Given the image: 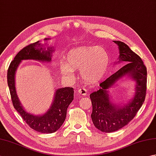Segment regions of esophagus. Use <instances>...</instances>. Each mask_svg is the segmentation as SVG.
Instances as JSON below:
<instances>
[{
    "instance_id": "obj_1",
    "label": "esophagus",
    "mask_w": 156,
    "mask_h": 156,
    "mask_svg": "<svg viewBox=\"0 0 156 156\" xmlns=\"http://www.w3.org/2000/svg\"><path fill=\"white\" fill-rule=\"evenodd\" d=\"M87 90L84 88H80L78 90V93L81 95H87Z\"/></svg>"
}]
</instances>
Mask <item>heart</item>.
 I'll return each mask as SVG.
<instances>
[{"instance_id": "heart-1", "label": "heart", "mask_w": 156, "mask_h": 156, "mask_svg": "<svg viewBox=\"0 0 156 156\" xmlns=\"http://www.w3.org/2000/svg\"><path fill=\"white\" fill-rule=\"evenodd\" d=\"M66 61L59 64L63 74L71 77L73 69H81L84 80L96 83L107 74L110 59L107 51L101 47H81L69 51Z\"/></svg>"}]
</instances>
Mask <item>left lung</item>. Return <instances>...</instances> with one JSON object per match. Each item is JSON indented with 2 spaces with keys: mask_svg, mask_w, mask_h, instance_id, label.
<instances>
[{
  "mask_svg": "<svg viewBox=\"0 0 156 156\" xmlns=\"http://www.w3.org/2000/svg\"><path fill=\"white\" fill-rule=\"evenodd\" d=\"M114 42L119 46L118 62L127 64L101 83L98 90L90 94L92 122L96 127L105 133L119 130L135 117L145 101L147 89V68L141 58L125 43ZM126 75L136 82L134 97L124 106L112 104L109 97L108 88Z\"/></svg>",
  "mask_w": 156,
  "mask_h": 156,
  "instance_id": "8db88e82",
  "label": "left lung"
}]
</instances>
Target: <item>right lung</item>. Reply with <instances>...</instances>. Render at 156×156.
<instances>
[{"mask_svg": "<svg viewBox=\"0 0 156 156\" xmlns=\"http://www.w3.org/2000/svg\"><path fill=\"white\" fill-rule=\"evenodd\" d=\"M45 38V40H48ZM52 47L46 50L39 41L23 48L11 62L7 72V82L14 108L31 129L43 133H51L60 128L66 119L67 108L74 99V89L65 87L55 90L54 98L49 110L42 115H34L25 111L19 101L15 88V76L16 69L23 60L34 59L39 62L51 61Z\"/></svg>", "mask_w": 156, "mask_h": 156, "instance_id": "1", "label": "right lung"}]
</instances>
